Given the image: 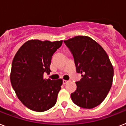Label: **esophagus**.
<instances>
[{
    "label": "esophagus",
    "mask_w": 126,
    "mask_h": 126,
    "mask_svg": "<svg viewBox=\"0 0 126 126\" xmlns=\"http://www.w3.org/2000/svg\"><path fill=\"white\" fill-rule=\"evenodd\" d=\"M69 81H68V80H63V84H67V83L69 82Z\"/></svg>",
    "instance_id": "esophagus-1"
}]
</instances>
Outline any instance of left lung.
I'll return each instance as SVG.
<instances>
[{
    "label": "left lung",
    "instance_id": "obj_1",
    "mask_svg": "<svg viewBox=\"0 0 126 126\" xmlns=\"http://www.w3.org/2000/svg\"><path fill=\"white\" fill-rule=\"evenodd\" d=\"M64 43L74 57L77 72L82 79L76 82L72 93L73 103L84 109H93L101 103L109 94L114 69L106 51L90 37L77 36Z\"/></svg>",
    "mask_w": 126,
    "mask_h": 126
}]
</instances>
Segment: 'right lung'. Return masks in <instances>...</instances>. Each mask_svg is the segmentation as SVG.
<instances>
[{"mask_svg": "<svg viewBox=\"0 0 126 126\" xmlns=\"http://www.w3.org/2000/svg\"><path fill=\"white\" fill-rule=\"evenodd\" d=\"M62 43L63 40H30L14 56L11 84L19 99L29 109L44 112L56 103L63 80L44 79V73L49 74L51 57Z\"/></svg>", "mask_w": 126, "mask_h": 126, "instance_id": "right-lung-1", "label": "right lung"}]
</instances>
